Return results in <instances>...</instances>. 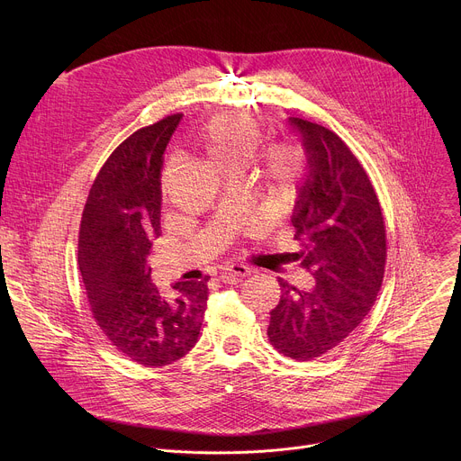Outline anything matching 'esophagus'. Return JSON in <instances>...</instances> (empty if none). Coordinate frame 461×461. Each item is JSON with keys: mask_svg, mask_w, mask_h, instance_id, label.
<instances>
[{"mask_svg": "<svg viewBox=\"0 0 461 461\" xmlns=\"http://www.w3.org/2000/svg\"><path fill=\"white\" fill-rule=\"evenodd\" d=\"M251 274V270L244 265H231L228 268H224V276H231V277H248Z\"/></svg>", "mask_w": 461, "mask_h": 461, "instance_id": "1", "label": "esophagus"}]
</instances>
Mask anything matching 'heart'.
Wrapping results in <instances>:
<instances>
[{
    "label": "heart",
    "mask_w": 461,
    "mask_h": 461,
    "mask_svg": "<svg viewBox=\"0 0 461 461\" xmlns=\"http://www.w3.org/2000/svg\"><path fill=\"white\" fill-rule=\"evenodd\" d=\"M265 140L260 123L244 113H222L194 131L191 144L224 175L240 173L253 158V176L270 199L288 194L306 173V153L292 140H276L256 151ZM176 176V160L167 158L160 169V193L169 199Z\"/></svg>",
    "instance_id": "heart-1"
}]
</instances>
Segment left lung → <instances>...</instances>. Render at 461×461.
<instances>
[{"label": "left lung", "instance_id": "left-lung-1", "mask_svg": "<svg viewBox=\"0 0 461 461\" xmlns=\"http://www.w3.org/2000/svg\"><path fill=\"white\" fill-rule=\"evenodd\" d=\"M290 123L308 160L292 217L301 249L292 258L315 285L299 290L279 279L268 339L279 354L310 361L341 345L374 306L384 276L386 233L375 189L350 148L319 123L295 116Z\"/></svg>", "mask_w": 461, "mask_h": 461}]
</instances>
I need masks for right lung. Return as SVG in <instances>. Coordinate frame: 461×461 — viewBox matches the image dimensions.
<instances>
[{
    "label": "right lung",
    "instance_id": "right-lung-1",
    "mask_svg": "<svg viewBox=\"0 0 461 461\" xmlns=\"http://www.w3.org/2000/svg\"><path fill=\"white\" fill-rule=\"evenodd\" d=\"M180 113L127 137L96 175L82 213L78 265L93 317L125 357L160 368L199 339L208 279L151 283L148 257L160 235V167Z\"/></svg>",
    "mask_w": 461,
    "mask_h": 461
}]
</instances>
